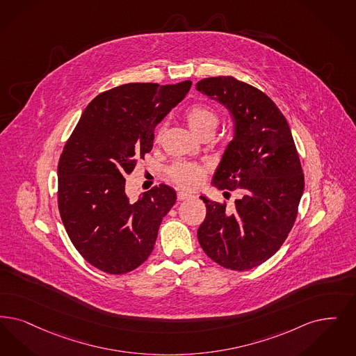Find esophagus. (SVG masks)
I'll use <instances>...</instances> for the list:
<instances>
[{"mask_svg":"<svg viewBox=\"0 0 356 356\" xmlns=\"http://www.w3.org/2000/svg\"><path fill=\"white\" fill-rule=\"evenodd\" d=\"M191 197H193L191 193H186V192H183V191H180V192H177V200L179 201H183V200L191 199Z\"/></svg>","mask_w":356,"mask_h":356,"instance_id":"esophagus-1","label":"esophagus"}]
</instances>
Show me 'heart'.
<instances>
[{"mask_svg": "<svg viewBox=\"0 0 356 356\" xmlns=\"http://www.w3.org/2000/svg\"><path fill=\"white\" fill-rule=\"evenodd\" d=\"M185 120L189 128L197 135L214 132L218 124V116L205 103H193L185 111ZM165 132V126L161 124L155 134V142L160 143ZM208 175V167L191 163V161H176L167 170V176L173 184L186 189H195L204 183Z\"/></svg>", "mask_w": 356, "mask_h": 356, "instance_id": "b5f03b06", "label": "heart"}]
</instances>
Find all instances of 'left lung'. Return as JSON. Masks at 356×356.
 <instances>
[{
  "label": "left lung",
  "mask_w": 356,
  "mask_h": 356,
  "mask_svg": "<svg viewBox=\"0 0 356 356\" xmlns=\"http://www.w3.org/2000/svg\"><path fill=\"white\" fill-rule=\"evenodd\" d=\"M196 88L224 104L234 119L236 134L213 185L242 193L230 209L225 201L200 197L207 216L197 238L220 266L249 270L280 250L296 222L305 188L298 151L284 114L254 86L233 76H212L201 79Z\"/></svg>",
  "instance_id": "1"
}]
</instances>
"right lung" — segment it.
Segmentation results:
<instances>
[{
    "mask_svg": "<svg viewBox=\"0 0 356 356\" xmlns=\"http://www.w3.org/2000/svg\"><path fill=\"white\" fill-rule=\"evenodd\" d=\"M191 86L126 83L100 92L65 144L58 163V209L72 245L94 268L126 274L152 253L176 192L160 184L132 202L124 176L151 152L157 123Z\"/></svg>",
    "mask_w": 356,
    "mask_h": 356,
    "instance_id": "right-lung-1",
    "label": "right lung"
}]
</instances>
